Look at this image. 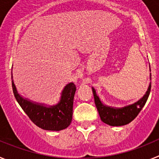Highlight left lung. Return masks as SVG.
<instances>
[{"instance_id":"obj_1","label":"left lung","mask_w":159,"mask_h":159,"mask_svg":"<svg viewBox=\"0 0 159 159\" xmlns=\"http://www.w3.org/2000/svg\"><path fill=\"white\" fill-rule=\"evenodd\" d=\"M151 70V67H150ZM150 79L151 80V74L150 75ZM92 92L95 99V106L99 114L100 119L102 122L106 124L113 126V127H119V126H124L130 123L132 120H134L136 116L141 111L142 108L144 107L148 99L150 92H151V83H150L147 92L137 102L128 105V106L123 107H109L102 103V101L99 99V95L96 94L95 89L92 87Z\"/></svg>"}]
</instances>
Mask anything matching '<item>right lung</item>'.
<instances>
[{
	"label": "right lung",
	"mask_w": 159,
	"mask_h": 159,
	"mask_svg": "<svg viewBox=\"0 0 159 159\" xmlns=\"http://www.w3.org/2000/svg\"><path fill=\"white\" fill-rule=\"evenodd\" d=\"M12 85L16 101L32 123L37 127L43 130L58 131L67 128L71 124L73 99L76 91V87L73 83H69L64 87L61 92L60 101L57 104L53 106L39 103L24 98L18 93L13 80H12Z\"/></svg>",
	"instance_id": "add662e5"
}]
</instances>
